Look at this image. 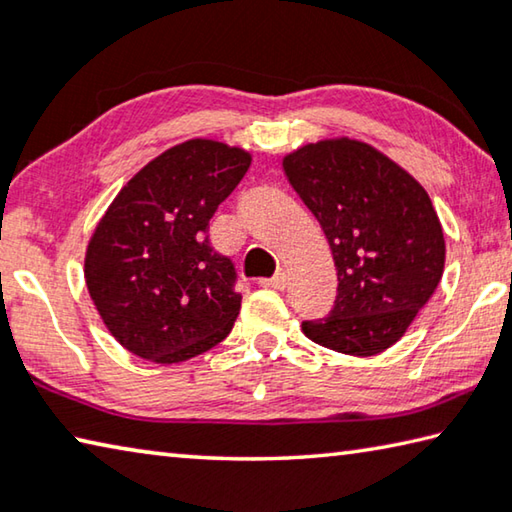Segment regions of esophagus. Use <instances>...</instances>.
<instances>
[{"label":"esophagus","instance_id":"obj_1","mask_svg":"<svg viewBox=\"0 0 512 512\" xmlns=\"http://www.w3.org/2000/svg\"><path fill=\"white\" fill-rule=\"evenodd\" d=\"M259 284H262V287H268V289L282 291L284 287H287V275H284V273H275L273 277H266V280H259Z\"/></svg>","mask_w":512,"mask_h":512}]
</instances>
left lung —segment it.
<instances>
[{
	"label": "left lung",
	"instance_id": "left-lung-1",
	"mask_svg": "<svg viewBox=\"0 0 512 512\" xmlns=\"http://www.w3.org/2000/svg\"><path fill=\"white\" fill-rule=\"evenodd\" d=\"M284 173L332 248L339 289L329 316L302 332L323 348L372 357L402 339L445 268L429 194L366 142L336 137L284 155Z\"/></svg>",
	"mask_w": 512,
	"mask_h": 512
}]
</instances>
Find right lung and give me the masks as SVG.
<instances>
[{"instance_id":"right-lung-1","label":"right lung","mask_w":512,"mask_h":512,"mask_svg":"<svg viewBox=\"0 0 512 512\" xmlns=\"http://www.w3.org/2000/svg\"><path fill=\"white\" fill-rule=\"evenodd\" d=\"M250 153L187 140L142 167L110 203L85 250V284L119 345L180 363L230 334L235 264L207 239L210 219L250 167Z\"/></svg>"}]
</instances>
